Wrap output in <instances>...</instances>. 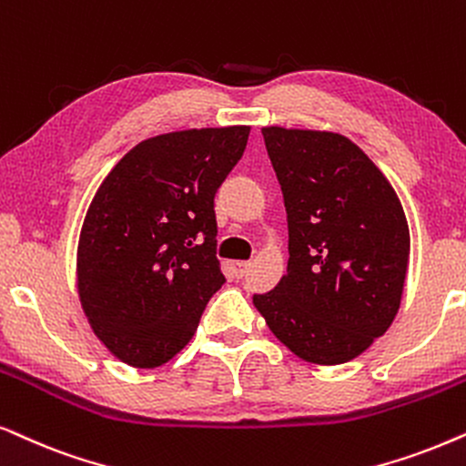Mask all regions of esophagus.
I'll return each instance as SVG.
<instances>
[{
	"label": "esophagus",
	"mask_w": 466,
	"mask_h": 466,
	"mask_svg": "<svg viewBox=\"0 0 466 466\" xmlns=\"http://www.w3.org/2000/svg\"><path fill=\"white\" fill-rule=\"evenodd\" d=\"M251 262H243V259H238V262H234V272H237L238 277H243L247 270H249Z\"/></svg>",
	"instance_id": "obj_1"
}]
</instances>
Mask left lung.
Here are the masks:
<instances>
[{"instance_id": "8db88e82", "label": "left lung", "mask_w": 466, "mask_h": 466, "mask_svg": "<svg viewBox=\"0 0 466 466\" xmlns=\"http://www.w3.org/2000/svg\"><path fill=\"white\" fill-rule=\"evenodd\" d=\"M288 213V272L253 305L298 358L343 364L392 326L409 268L405 210L373 159L337 132L262 127Z\"/></svg>"}]
</instances>
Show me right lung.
<instances>
[{
    "mask_svg": "<svg viewBox=\"0 0 466 466\" xmlns=\"http://www.w3.org/2000/svg\"><path fill=\"white\" fill-rule=\"evenodd\" d=\"M251 127H200L142 140L86 208L76 288L91 330L121 362L157 369L177 356L226 277L215 258L213 200Z\"/></svg>",
    "mask_w": 466,
    "mask_h": 466,
    "instance_id": "right-lung-1",
    "label": "right lung"
}]
</instances>
